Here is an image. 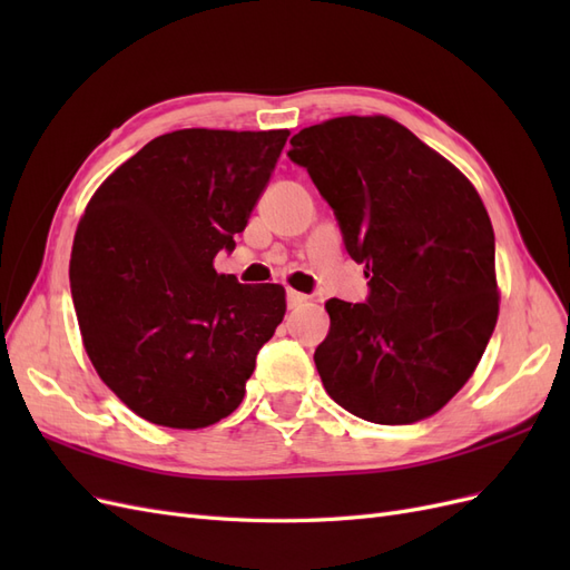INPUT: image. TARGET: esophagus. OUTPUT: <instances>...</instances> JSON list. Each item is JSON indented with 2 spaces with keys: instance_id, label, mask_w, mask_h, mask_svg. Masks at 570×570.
I'll return each instance as SVG.
<instances>
[{
  "instance_id": "esophagus-1",
  "label": "esophagus",
  "mask_w": 570,
  "mask_h": 570,
  "mask_svg": "<svg viewBox=\"0 0 570 570\" xmlns=\"http://www.w3.org/2000/svg\"><path fill=\"white\" fill-rule=\"evenodd\" d=\"M285 297H287V308H297L308 299L306 295H302V292H295V289H287Z\"/></svg>"
}]
</instances>
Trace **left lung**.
Wrapping results in <instances>:
<instances>
[{"mask_svg": "<svg viewBox=\"0 0 570 570\" xmlns=\"http://www.w3.org/2000/svg\"><path fill=\"white\" fill-rule=\"evenodd\" d=\"M289 145L368 278L364 304L325 302L331 331L314 352L325 392L371 423L433 416L473 375L499 314L482 199L385 116L325 120Z\"/></svg>", "mask_w": 570, "mask_h": 570, "instance_id": "obj_1", "label": "left lung"}]
</instances>
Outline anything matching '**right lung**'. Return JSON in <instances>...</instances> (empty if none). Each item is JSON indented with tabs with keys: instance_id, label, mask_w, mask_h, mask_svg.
I'll return each mask as SVG.
<instances>
[{
	"instance_id": "obj_1",
	"label": "right lung",
	"mask_w": 570,
	"mask_h": 570,
	"mask_svg": "<svg viewBox=\"0 0 570 570\" xmlns=\"http://www.w3.org/2000/svg\"><path fill=\"white\" fill-rule=\"evenodd\" d=\"M287 130L154 137L90 199L71 254L85 350L120 402L166 428L230 416L285 316L281 285L216 273L273 176Z\"/></svg>"
}]
</instances>
